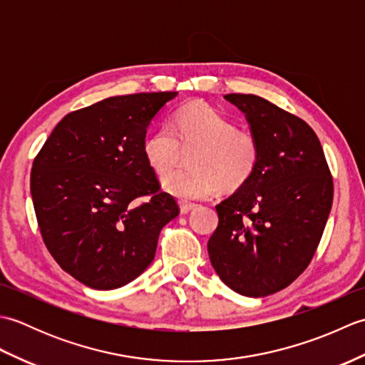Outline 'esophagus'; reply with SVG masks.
<instances>
[{"label": "esophagus", "mask_w": 365, "mask_h": 365, "mask_svg": "<svg viewBox=\"0 0 365 365\" xmlns=\"http://www.w3.org/2000/svg\"><path fill=\"white\" fill-rule=\"evenodd\" d=\"M180 212H182V215H187V213H190L191 210H195L196 208V204H191V202H185V200H180Z\"/></svg>", "instance_id": "obj_1"}]
</instances>
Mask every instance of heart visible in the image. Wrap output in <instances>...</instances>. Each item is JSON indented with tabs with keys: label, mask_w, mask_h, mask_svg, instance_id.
I'll use <instances>...</instances> for the list:
<instances>
[{
	"label": "heart",
	"mask_w": 365,
	"mask_h": 365,
	"mask_svg": "<svg viewBox=\"0 0 365 365\" xmlns=\"http://www.w3.org/2000/svg\"><path fill=\"white\" fill-rule=\"evenodd\" d=\"M190 150L191 167L171 171ZM145 161L163 177V188L185 199H202L215 188L232 192L251 180L257 170L262 147L251 130L205 103H188L174 111L169 128L163 127L144 139Z\"/></svg>",
	"instance_id": "1"
}]
</instances>
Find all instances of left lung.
<instances>
[{"mask_svg":"<svg viewBox=\"0 0 365 365\" xmlns=\"http://www.w3.org/2000/svg\"><path fill=\"white\" fill-rule=\"evenodd\" d=\"M259 138L257 170L216 205L208 255L221 281L245 297L289 287L311 263L332 205L331 170L307 123L268 100L227 94Z\"/></svg>","mask_w":365,"mask_h":365,"instance_id":"obj_1","label":"left lung"}]
</instances>
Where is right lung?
<instances>
[{"label":"right lung","mask_w":365,"mask_h":365,"mask_svg":"<svg viewBox=\"0 0 365 365\" xmlns=\"http://www.w3.org/2000/svg\"><path fill=\"white\" fill-rule=\"evenodd\" d=\"M177 92L105 98L68 113L36 155L31 196L46 250L76 281L113 290L150 265L180 212L145 161L147 127ZM149 197L145 203H138Z\"/></svg>","instance_id":"obj_1"}]
</instances>
